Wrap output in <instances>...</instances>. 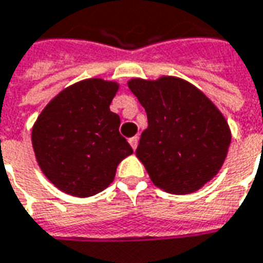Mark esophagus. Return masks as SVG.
<instances>
[{"label":"esophagus","mask_w":263,"mask_h":263,"mask_svg":"<svg viewBox=\"0 0 263 263\" xmlns=\"http://www.w3.org/2000/svg\"><path fill=\"white\" fill-rule=\"evenodd\" d=\"M129 145L132 146V149H137L138 146V137L129 138Z\"/></svg>","instance_id":"esophagus-1"}]
</instances>
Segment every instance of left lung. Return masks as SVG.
<instances>
[{
    "mask_svg": "<svg viewBox=\"0 0 263 263\" xmlns=\"http://www.w3.org/2000/svg\"><path fill=\"white\" fill-rule=\"evenodd\" d=\"M128 87L148 117L137 157L151 181L165 192L181 195L211 181L231 144V131L219 109L198 88L175 77L135 78Z\"/></svg>",
    "mask_w": 263,
    "mask_h": 263,
    "instance_id": "8db88e82",
    "label": "left lung"
}]
</instances>
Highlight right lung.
<instances>
[{
    "label": "right lung",
    "instance_id": "obj_1",
    "mask_svg": "<svg viewBox=\"0 0 263 263\" xmlns=\"http://www.w3.org/2000/svg\"><path fill=\"white\" fill-rule=\"evenodd\" d=\"M118 84L81 81L45 106L32 128L41 171L62 192L78 198L98 194L112 182L118 163L132 154L119 134L121 119L109 109Z\"/></svg>",
    "mask_w": 263,
    "mask_h": 263
}]
</instances>
